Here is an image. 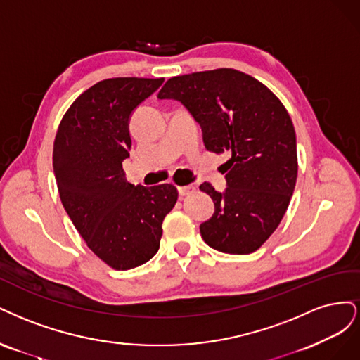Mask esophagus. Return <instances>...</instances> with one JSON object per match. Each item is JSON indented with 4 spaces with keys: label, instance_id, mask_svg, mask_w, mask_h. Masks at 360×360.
Listing matches in <instances>:
<instances>
[{
    "label": "esophagus",
    "instance_id": "34e87169",
    "mask_svg": "<svg viewBox=\"0 0 360 360\" xmlns=\"http://www.w3.org/2000/svg\"><path fill=\"white\" fill-rule=\"evenodd\" d=\"M194 190H195V188L193 187V185H182V187H178V191H179V195H181V197L191 194Z\"/></svg>",
    "mask_w": 360,
    "mask_h": 360
}]
</instances>
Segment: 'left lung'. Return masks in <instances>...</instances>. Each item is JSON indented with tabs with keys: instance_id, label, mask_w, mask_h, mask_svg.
Segmentation results:
<instances>
[{
	"instance_id": "8db88e82",
	"label": "left lung",
	"mask_w": 360,
	"mask_h": 360,
	"mask_svg": "<svg viewBox=\"0 0 360 360\" xmlns=\"http://www.w3.org/2000/svg\"><path fill=\"white\" fill-rule=\"evenodd\" d=\"M158 98L188 109L207 150L231 154L223 170L227 188L218 193L210 182L200 185L215 205L214 215L200 224L203 240L227 254L259 250L281 223L297 178L296 133L284 104L257 79L233 68L172 77Z\"/></svg>"
}]
</instances>
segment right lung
<instances>
[{
    "label": "right lung",
    "instance_id": "right-lung-1",
    "mask_svg": "<svg viewBox=\"0 0 360 360\" xmlns=\"http://www.w3.org/2000/svg\"><path fill=\"white\" fill-rule=\"evenodd\" d=\"M163 82L104 79L73 101L55 136L53 173L64 210L88 248L117 271L155 256L161 224L178 200L175 185H133L122 169L131 113Z\"/></svg>",
    "mask_w": 360,
    "mask_h": 360
}]
</instances>
